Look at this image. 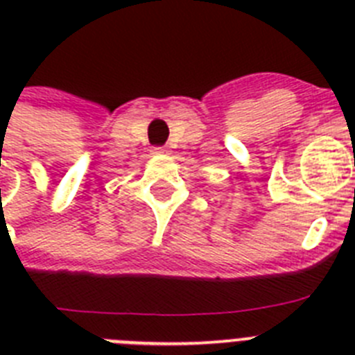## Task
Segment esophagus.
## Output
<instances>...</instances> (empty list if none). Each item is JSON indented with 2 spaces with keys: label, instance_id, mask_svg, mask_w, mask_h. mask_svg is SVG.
Segmentation results:
<instances>
[{
  "label": "esophagus",
  "instance_id": "1",
  "mask_svg": "<svg viewBox=\"0 0 355 355\" xmlns=\"http://www.w3.org/2000/svg\"><path fill=\"white\" fill-rule=\"evenodd\" d=\"M153 153H155V155H165V153H167V149H165V147H155V149H153Z\"/></svg>",
  "mask_w": 355,
  "mask_h": 355
}]
</instances>
